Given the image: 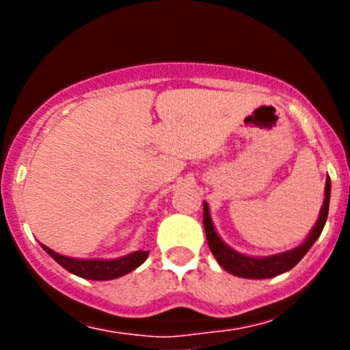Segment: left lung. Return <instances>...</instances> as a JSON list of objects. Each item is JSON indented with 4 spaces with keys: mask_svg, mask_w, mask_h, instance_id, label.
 I'll use <instances>...</instances> for the list:
<instances>
[{
    "mask_svg": "<svg viewBox=\"0 0 350 350\" xmlns=\"http://www.w3.org/2000/svg\"><path fill=\"white\" fill-rule=\"evenodd\" d=\"M328 203H330V178L325 181V198H323V204L320 208V215L317 224L310 230L308 237L301 245L295 247L286 252L274 254V256L266 257H254L245 256V254L237 252L232 249L228 243H225L220 239V235L215 230V225L210 217V208L208 203H203V225H204V234H206L208 247H210L211 254L215 256L217 262L224 267L227 273L234 274L239 278H247V280H267V278L280 276V274L286 273V271L293 269L299 260L303 259L310 247L315 243L317 239L322 234L323 227L328 217Z\"/></svg>",
    "mask_w": 350,
    "mask_h": 350,
    "instance_id": "8db88e82",
    "label": "left lung"
}]
</instances>
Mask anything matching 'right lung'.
I'll list each match as a JSON object with an SVG mask.
<instances>
[{"mask_svg": "<svg viewBox=\"0 0 350 350\" xmlns=\"http://www.w3.org/2000/svg\"><path fill=\"white\" fill-rule=\"evenodd\" d=\"M42 249L52 257L57 264H61L70 274L84 278V280L93 281H108L122 278L125 274L132 273L133 269L140 266L147 259L149 252L147 250H135L132 254H126L116 259H76V257H67L57 254L55 250L49 249L42 243Z\"/></svg>", "mask_w": 350, "mask_h": 350, "instance_id": "right-lung-1", "label": "right lung"}]
</instances>
